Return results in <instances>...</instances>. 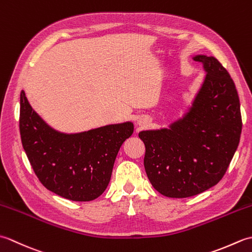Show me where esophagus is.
I'll use <instances>...</instances> for the list:
<instances>
[{
    "instance_id": "obj_1",
    "label": "esophagus",
    "mask_w": 252,
    "mask_h": 252,
    "mask_svg": "<svg viewBox=\"0 0 252 252\" xmlns=\"http://www.w3.org/2000/svg\"><path fill=\"white\" fill-rule=\"evenodd\" d=\"M149 123H151V120L148 119V118L146 117H143V118H140L137 121V125L140 127H147L149 126Z\"/></svg>"
}]
</instances>
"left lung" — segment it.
Wrapping results in <instances>:
<instances>
[{
    "label": "left lung",
    "mask_w": 252,
    "mask_h": 252,
    "mask_svg": "<svg viewBox=\"0 0 252 252\" xmlns=\"http://www.w3.org/2000/svg\"><path fill=\"white\" fill-rule=\"evenodd\" d=\"M206 71L189 111L169 129L142 131L144 167L154 189L171 198L200 194L225 174L238 147L242 115L236 87L217 58L197 55Z\"/></svg>",
    "instance_id": "8db88e82"
}]
</instances>
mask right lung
<instances>
[{
    "instance_id": "1",
    "label": "right lung",
    "mask_w": 252,
    "mask_h": 252,
    "mask_svg": "<svg viewBox=\"0 0 252 252\" xmlns=\"http://www.w3.org/2000/svg\"><path fill=\"white\" fill-rule=\"evenodd\" d=\"M133 129L132 122H125L76 134L57 132L20 93V137L31 167L47 189L69 200L90 201L103 194Z\"/></svg>"
}]
</instances>
